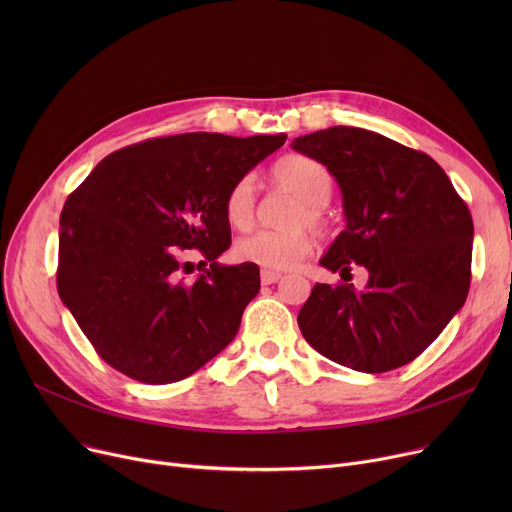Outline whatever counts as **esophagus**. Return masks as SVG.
<instances>
[{"instance_id":"esophagus-1","label":"esophagus","mask_w":512,"mask_h":512,"mask_svg":"<svg viewBox=\"0 0 512 512\" xmlns=\"http://www.w3.org/2000/svg\"><path fill=\"white\" fill-rule=\"evenodd\" d=\"M282 278L280 272H272V270H261V282L263 284H276Z\"/></svg>"}]
</instances>
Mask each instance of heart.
Here are the masks:
<instances>
[{"mask_svg":"<svg viewBox=\"0 0 512 512\" xmlns=\"http://www.w3.org/2000/svg\"><path fill=\"white\" fill-rule=\"evenodd\" d=\"M272 180L299 203L290 209L288 230H261L240 238L234 255L240 261L255 263L263 270H288L313 249V238L305 224L319 228L324 224V207L332 195V174L307 155L282 157L272 170ZM257 197L253 176L238 178L224 199L226 220L236 230H249L255 224Z\"/></svg>","mask_w":512,"mask_h":512,"instance_id":"obj_1","label":"heart"}]
</instances>
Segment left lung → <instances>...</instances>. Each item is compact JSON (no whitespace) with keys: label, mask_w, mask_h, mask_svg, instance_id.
Segmentation results:
<instances>
[{"label":"left lung","mask_w":512,"mask_h":512,"mask_svg":"<svg viewBox=\"0 0 512 512\" xmlns=\"http://www.w3.org/2000/svg\"><path fill=\"white\" fill-rule=\"evenodd\" d=\"M342 191L346 228L321 265L344 282L315 284L299 328L317 353L365 373L417 359L467 299L473 220L446 172L378 132L332 126L292 141ZM355 264L370 274L357 291Z\"/></svg>","instance_id":"1"}]
</instances>
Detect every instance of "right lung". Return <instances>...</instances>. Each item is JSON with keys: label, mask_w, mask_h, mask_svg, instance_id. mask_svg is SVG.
I'll list each match as a JSON object with an SVG mask.
<instances>
[{"label": "right lung", "mask_w": 512, "mask_h": 512, "mask_svg": "<svg viewBox=\"0 0 512 512\" xmlns=\"http://www.w3.org/2000/svg\"><path fill=\"white\" fill-rule=\"evenodd\" d=\"M284 141L282 132L149 139L107 155L66 199L58 292L107 365L172 384L234 340L261 282L255 263H218L230 247L224 199ZM193 248L210 267L186 281L181 257Z\"/></svg>", "instance_id": "obj_1"}]
</instances>
